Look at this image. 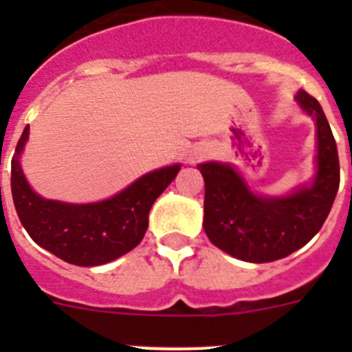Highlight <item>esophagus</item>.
<instances>
[{"mask_svg": "<svg viewBox=\"0 0 352 352\" xmlns=\"http://www.w3.org/2000/svg\"><path fill=\"white\" fill-rule=\"evenodd\" d=\"M206 153H208L206 148H195L194 151H190V155H188V162H192V164H194V162L201 160V158H203Z\"/></svg>", "mask_w": 352, "mask_h": 352, "instance_id": "esophagus-1", "label": "esophagus"}]
</instances>
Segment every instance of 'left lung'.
Here are the masks:
<instances>
[{"mask_svg": "<svg viewBox=\"0 0 352 352\" xmlns=\"http://www.w3.org/2000/svg\"><path fill=\"white\" fill-rule=\"evenodd\" d=\"M296 102L316 123V176L285 195L250 188L234 166L199 164L204 178L203 227L214 247L247 263H272L305 247L319 232L340 185L337 142L321 104L300 89Z\"/></svg>", "mask_w": 352, "mask_h": 352, "instance_id": "1", "label": "left lung"}]
</instances>
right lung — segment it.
<instances>
[{
	"mask_svg": "<svg viewBox=\"0 0 352 352\" xmlns=\"http://www.w3.org/2000/svg\"><path fill=\"white\" fill-rule=\"evenodd\" d=\"M30 126L12 158V197L19 220L31 239L76 266H100L138 247L148 229V214L158 195L176 178L182 164L151 170L113 197L88 204L43 199L21 167Z\"/></svg>",
	"mask_w": 352,
	"mask_h": 352,
	"instance_id": "add662e5",
	"label": "right lung"
}]
</instances>
